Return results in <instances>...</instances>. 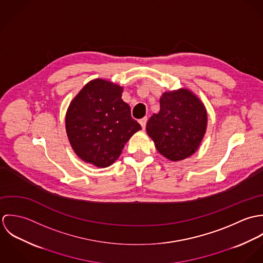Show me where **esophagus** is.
Here are the masks:
<instances>
[{"label": "esophagus", "mask_w": 263, "mask_h": 263, "mask_svg": "<svg viewBox=\"0 0 263 263\" xmlns=\"http://www.w3.org/2000/svg\"><path fill=\"white\" fill-rule=\"evenodd\" d=\"M139 122H140V124L142 125L143 129H145V128H146V123H147V117H144V118L140 119V120H139Z\"/></svg>", "instance_id": "esophagus-1"}]
</instances>
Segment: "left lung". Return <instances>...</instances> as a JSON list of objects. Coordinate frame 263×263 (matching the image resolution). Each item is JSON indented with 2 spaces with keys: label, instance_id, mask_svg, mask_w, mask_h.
Wrapping results in <instances>:
<instances>
[{
  "label": "left lung",
  "instance_id": "obj_1",
  "mask_svg": "<svg viewBox=\"0 0 263 263\" xmlns=\"http://www.w3.org/2000/svg\"><path fill=\"white\" fill-rule=\"evenodd\" d=\"M208 112L202 101L189 89L167 91L160 97V110L147 122V134L157 151L170 161L193 155L204 137Z\"/></svg>",
  "mask_w": 263,
  "mask_h": 263
}]
</instances>
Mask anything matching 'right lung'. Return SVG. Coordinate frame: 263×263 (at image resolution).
Segmentation results:
<instances>
[{
  "label": "right lung",
  "mask_w": 263,
  "mask_h": 263,
  "mask_svg": "<svg viewBox=\"0 0 263 263\" xmlns=\"http://www.w3.org/2000/svg\"><path fill=\"white\" fill-rule=\"evenodd\" d=\"M123 87L104 79L87 83L71 101L66 130L76 155L86 163L106 168L120 156L126 142L142 129L121 99Z\"/></svg>",
  "instance_id": "right-lung-1"
}]
</instances>
